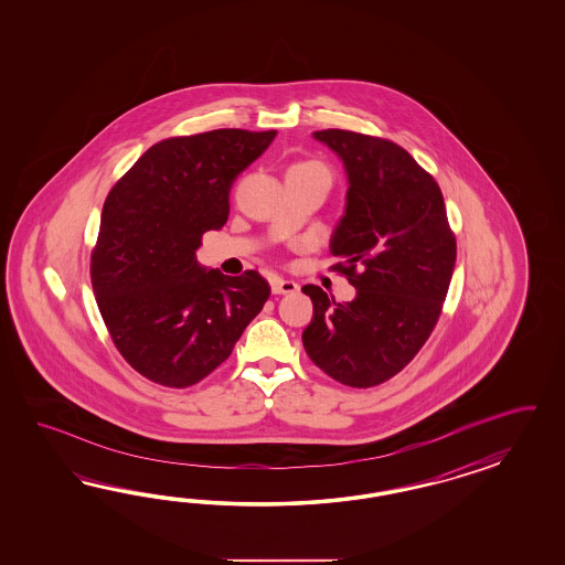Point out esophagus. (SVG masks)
<instances>
[{
	"label": "esophagus",
	"mask_w": 565,
	"mask_h": 565,
	"mask_svg": "<svg viewBox=\"0 0 565 565\" xmlns=\"http://www.w3.org/2000/svg\"><path fill=\"white\" fill-rule=\"evenodd\" d=\"M298 284L296 281H291V279H281V277H275L274 281H271V290L274 294H294V291H298Z\"/></svg>",
	"instance_id": "1"
}]
</instances>
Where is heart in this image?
<instances>
[{"label":"heart","mask_w":565,"mask_h":565,"mask_svg":"<svg viewBox=\"0 0 565 565\" xmlns=\"http://www.w3.org/2000/svg\"><path fill=\"white\" fill-rule=\"evenodd\" d=\"M315 161H302V163H296V166H312Z\"/></svg>","instance_id":"b5f03b06"}]
</instances>
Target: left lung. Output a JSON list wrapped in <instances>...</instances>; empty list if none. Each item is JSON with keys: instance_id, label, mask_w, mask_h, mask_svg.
<instances>
[{"instance_id": "obj_1", "label": "left lung", "mask_w": 565, "mask_h": 565, "mask_svg": "<svg viewBox=\"0 0 565 565\" xmlns=\"http://www.w3.org/2000/svg\"><path fill=\"white\" fill-rule=\"evenodd\" d=\"M312 137L340 154L348 205L331 238L333 271L356 288L335 302L319 286L302 333L308 359L350 387L397 375L439 321L456 265V236L435 178L394 140L329 128Z\"/></svg>"}]
</instances>
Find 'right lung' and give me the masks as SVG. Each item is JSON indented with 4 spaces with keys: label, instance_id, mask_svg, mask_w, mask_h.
<instances>
[{
    "label": "right lung",
    "instance_id": "1",
    "mask_svg": "<svg viewBox=\"0 0 565 565\" xmlns=\"http://www.w3.org/2000/svg\"><path fill=\"white\" fill-rule=\"evenodd\" d=\"M277 130L220 128L171 137L140 154L109 190L90 284L124 360L157 385L184 390L232 354L271 288L196 263L203 234L230 215V190Z\"/></svg>",
    "mask_w": 565,
    "mask_h": 565
}]
</instances>
